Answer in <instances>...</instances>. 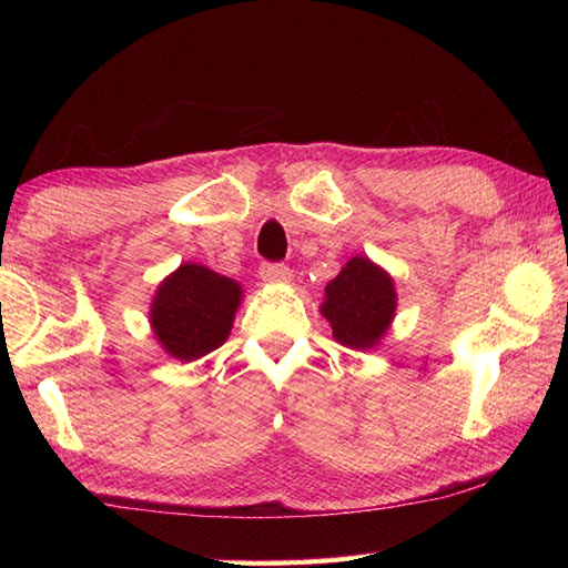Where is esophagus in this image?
<instances>
[{"mask_svg": "<svg viewBox=\"0 0 568 568\" xmlns=\"http://www.w3.org/2000/svg\"><path fill=\"white\" fill-rule=\"evenodd\" d=\"M261 277L263 283H273V285H285L293 281V273L291 267L287 265H281V263H265L261 267Z\"/></svg>", "mask_w": 568, "mask_h": 568, "instance_id": "obj_1", "label": "esophagus"}]
</instances>
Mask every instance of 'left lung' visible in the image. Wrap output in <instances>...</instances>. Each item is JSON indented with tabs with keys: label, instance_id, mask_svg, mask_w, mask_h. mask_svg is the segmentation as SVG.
<instances>
[{
	"label": "left lung",
	"instance_id": "8db88e82",
	"mask_svg": "<svg viewBox=\"0 0 568 568\" xmlns=\"http://www.w3.org/2000/svg\"><path fill=\"white\" fill-rule=\"evenodd\" d=\"M398 311V293L390 273L371 257L355 255L325 285L323 318L335 343L351 351H371L390 331Z\"/></svg>",
	"mask_w": 568,
	"mask_h": 568
}]
</instances>
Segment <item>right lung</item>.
<instances>
[{
	"label": "right lung",
	"instance_id": "add662e5",
	"mask_svg": "<svg viewBox=\"0 0 568 568\" xmlns=\"http://www.w3.org/2000/svg\"><path fill=\"white\" fill-rule=\"evenodd\" d=\"M243 285L200 263H182L158 285L150 328L160 348L180 363L200 361L227 341Z\"/></svg>",
	"mask_w": 568,
	"mask_h": 568
}]
</instances>
